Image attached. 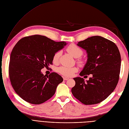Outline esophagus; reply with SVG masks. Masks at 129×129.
<instances>
[{
    "mask_svg": "<svg viewBox=\"0 0 129 129\" xmlns=\"http://www.w3.org/2000/svg\"><path fill=\"white\" fill-rule=\"evenodd\" d=\"M69 79V78H68V77H63V80H68Z\"/></svg>",
    "mask_w": 129,
    "mask_h": 129,
    "instance_id": "obj_1",
    "label": "esophagus"
}]
</instances>
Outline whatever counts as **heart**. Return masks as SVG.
<instances>
[{
  "mask_svg": "<svg viewBox=\"0 0 129 129\" xmlns=\"http://www.w3.org/2000/svg\"><path fill=\"white\" fill-rule=\"evenodd\" d=\"M67 51L69 54L74 57V58H79L83 54V51L77 45L75 44H71L67 48ZM61 55V51H59L56 52L52 58L53 61L56 62ZM78 69L77 67H67L64 66H61L59 67L57 69V72L64 76L70 77L75 73L77 72Z\"/></svg>",
  "mask_w": 129,
  "mask_h": 129,
  "instance_id": "obj_1",
  "label": "heart"
}]
</instances>
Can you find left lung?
<instances>
[{
	"label": "left lung",
	"mask_w": 129,
	"mask_h": 129,
	"mask_svg": "<svg viewBox=\"0 0 129 129\" xmlns=\"http://www.w3.org/2000/svg\"><path fill=\"white\" fill-rule=\"evenodd\" d=\"M78 46L86 51L87 60L81 76L92 74L84 81L74 78L75 86L71 92L85 105L100 103L115 89L119 79L121 56L116 45L100 36H94L78 42Z\"/></svg>",
	"instance_id": "obj_1"
}]
</instances>
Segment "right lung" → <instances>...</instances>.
Masks as SVG:
<instances>
[{"mask_svg":"<svg viewBox=\"0 0 129 129\" xmlns=\"http://www.w3.org/2000/svg\"><path fill=\"white\" fill-rule=\"evenodd\" d=\"M67 44L40 35L23 37L16 44L11 53L9 74L14 90L23 100L41 104L55 94L63 78L56 72L46 76L41 69L52 64L54 54Z\"/></svg>","mask_w":129,"mask_h":129,"instance_id":"1","label":"right lung"}]
</instances>
